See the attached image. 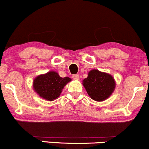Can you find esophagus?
Segmentation results:
<instances>
[{"label": "esophagus", "instance_id": "obj_1", "mask_svg": "<svg viewBox=\"0 0 149 149\" xmlns=\"http://www.w3.org/2000/svg\"><path fill=\"white\" fill-rule=\"evenodd\" d=\"M73 80H79L80 79V76L79 74H76V75H73Z\"/></svg>", "mask_w": 149, "mask_h": 149}]
</instances>
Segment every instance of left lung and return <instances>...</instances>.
<instances>
[{"mask_svg": "<svg viewBox=\"0 0 149 149\" xmlns=\"http://www.w3.org/2000/svg\"><path fill=\"white\" fill-rule=\"evenodd\" d=\"M83 86L91 99L100 102L111 96L115 90L116 81L109 73L93 69L83 81Z\"/></svg>", "mask_w": 149, "mask_h": 149, "instance_id": "1", "label": "left lung"}]
</instances>
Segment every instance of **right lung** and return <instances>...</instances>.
I'll use <instances>...</instances> for the list:
<instances>
[{"label":"right lung","instance_id":"right-lung-1","mask_svg":"<svg viewBox=\"0 0 149 149\" xmlns=\"http://www.w3.org/2000/svg\"><path fill=\"white\" fill-rule=\"evenodd\" d=\"M70 81V78H62L56 71L51 70L36 76L33 81V88L40 98L52 101L60 96L63 88Z\"/></svg>","mask_w":149,"mask_h":149}]
</instances>
